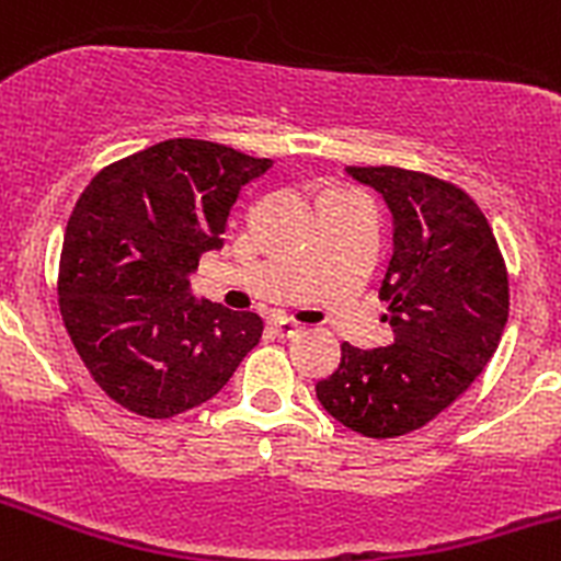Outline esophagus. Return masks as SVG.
I'll use <instances>...</instances> for the list:
<instances>
[{
  "mask_svg": "<svg viewBox=\"0 0 561 561\" xmlns=\"http://www.w3.org/2000/svg\"><path fill=\"white\" fill-rule=\"evenodd\" d=\"M271 329H274V334L282 336V340H293V336L301 334L304 325L293 318H274L271 320Z\"/></svg>",
  "mask_w": 561,
  "mask_h": 561,
  "instance_id": "34e87169",
  "label": "esophagus"
}]
</instances>
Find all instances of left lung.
<instances>
[{"mask_svg":"<svg viewBox=\"0 0 561 561\" xmlns=\"http://www.w3.org/2000/svg\"><path fill=\"white\" fill-rule=\"evenodd\" d=\"M383 194L394 254L378 296L394 342H342L340 367L314 386L336 422L367 438L425 427L453 405L496 353L510 314L502 249L480 205L442 178L402 167H347Z\"/></svg>","mask_w":561,"mask_h":561,"instance_id":"left-lung-1","label":"left lung"}]
</instances>
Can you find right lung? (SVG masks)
Segmentation results:
<instances>
[{
    "label": "right lung",
    "mask_w": 561,
    "mask_h": 561,
    "mask_svg": "<svg viewBox=\"0 0 561 561\" xmlns=\"http://www.w3.org/2000/svg\"><path fill=\"white\" fill-rule=\"evenodd\" d=\"M271 164L167 139L81 192L59 254V312L87 373L125 411L170 419L203 405L263 336L260 314L194 301L188 274L221 249L238 192Z\"/></svg>",
    "instance_id": "obj_1"
}]
</instances>
